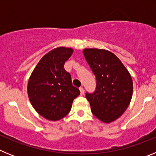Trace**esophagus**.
<instances>
[{
	"label": "esophagus",
	"instance_id": "esophagus-1",
	"mask_svg": "<svg viewBox=\"0 0 156 156\" xmlns=\"http://www.w3.org/2000/svg\"><path fill=\"white\" fill-rule=\"evenodd\" d=\"M80 94L83 95V94H84V89H83V87H80Z\"/></svg>",
	"mask_w": 156,
	"mask_h": 156
}]
</instances>
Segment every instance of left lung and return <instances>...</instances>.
<instances>
[{"instance_id":"8db88e82","label":"left lung","mask_w":156,"mask_h":156,"mask_svg":"<svg viewBox=\"0 0 156 156\" xmlns=\"http://www.w3.org/2000/svg\"><path fill=\"white\" fill-rule=\"evenodd\" d=\"M83 55L96 77L93 93H86L92 113L104 122L118 119L129 105L133 94L131 76L113 53L87 48Z\"/></svg>"}]
</instances>
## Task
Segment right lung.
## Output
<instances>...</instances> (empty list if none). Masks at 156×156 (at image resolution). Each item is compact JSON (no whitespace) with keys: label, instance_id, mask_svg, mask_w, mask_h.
<instances>
[{"label":"right lung","instance_id":"obj_1","mask_svg":"<svg viewBox=\"0 0 156 156\" xmlns=\"http://www.w3.org/2000/svg\"><path fill=\"white\" fill-rule=\"evenodd\" d=\"M72 48H57L40 60L30 77L28 96L36 111L45 119H62L71 110L74 99L80 94L72 84L71 75L64 64L73 54Z\"/></svg>","mask_w":156,"mask_h":156}]
</instances>
